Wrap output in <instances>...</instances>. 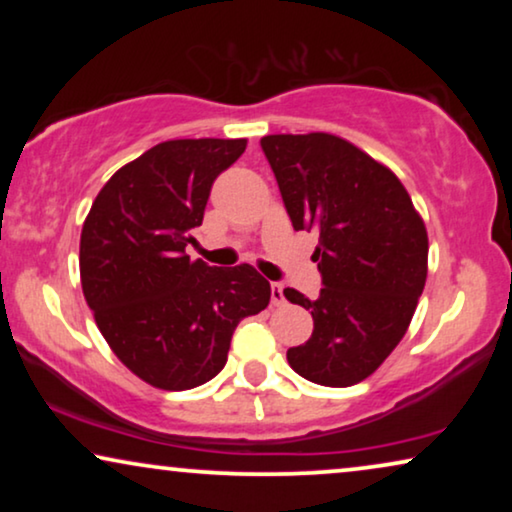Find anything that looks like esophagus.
<instances>
[{
  "mask_svg": "<svg viewBox=\"0 0 512 512\" xmlns=\"http://www.w3.org/2000/svg\"><path fill=\"white\" fill-rule=\"evenodd\" d=\"M270 298H272V305L282 307V305L286 303V298H284V286L279 284V282H272V284H270Z\"/></svg>",
  "mask_w": 512,
  "mask_h": 512,
  "instance_id": "obj_1",
  "label": "esophagus"
}]
</instances>
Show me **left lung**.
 Listing matches in <instances>:
<instances>
[{
  "label": "left lung",
  "mask_w": 512,
  "mask_h": 512,
  "mask_svg": "<svg viewBox=\"0 0 512 512\" xmlns=\"http://www.w3.org/2000/svg\"><path fill=\"white\" fill-rule=\"evenodd\" d=\"M261 149L293 228L319 233V298L284 289L286 300L310 310L314 331L286 359L321 387H352L408 331L426 282L424 221L396 174L347 139L268 135Z\"/></svg>",
  "instance_id": "obj_1"
}]
</instances>
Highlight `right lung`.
I'll use <instances>...</instances> for the list:
<instances>
[{
    "instance_id": "obj_1",
    "label": "right lung",
    "mask_w": 512,
    "mask_h": 512,
    "mask_svg": "<svg viewBox=\"0 0 512 512\" xmlns=\"http://www.w3.org/2000/svg\"><path fill=\"white\" fill-rule=\"evenodd\" d=\"M244 149L247 139L156 144L104 184L83 223V296L111 352L151 387L212 380L237 324L270 303V282L251 265L212 268L186 254L214 179Z\"/></svg>"
}]
</instances>
